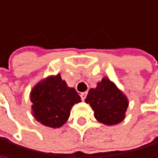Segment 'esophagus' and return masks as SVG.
Returning a JSON list of instances; mask_svg holds the SVG:
<instances>
[{
    "mask_svg": "<svg viewBox=\"0 0 158 158\" xmlns=\"http://www.w3.org/2000/svg\"><path fill=\"white\" fill-rule=\"evenodd\" d=\"M86 95H87V92H83V93H81V94H80V97H81L82 100H84V99L85 98Z\"/></svg>",
    "mask_w": 158,
    "mask_h": 158,
    "instance_id": "34e87169",
    "label": "esophagus"
}]
</instances>
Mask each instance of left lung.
<instances>
[{
	"instance_id": "8db88e82",
	"label": "left lung",
	"mask_w": 158,
	"mask_h": 158,
	"mask_svg": "<svg viewBox=\"0 0 158 158\" xmlns=\"http://www.w3.org/2000/svg\"><path fill=\"white\" fill-rule=\"evenodd\" d=\"M85 101L91 106L97 120L105 125L121 122L129 106L127 97L108 77L98 82L96 88L89 90Z\"/></svg>"
}]
</instances>
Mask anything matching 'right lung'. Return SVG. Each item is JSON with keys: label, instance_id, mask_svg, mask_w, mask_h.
<instances>
[{"label": "right lung", "instance_id": "right-lung-1", "mask_svg": "<svg viewBox=\"0 0 158 158\" xmlns=\"http://www.w3.org/2000/svg\"><path fill=\"white\" fill-rule=\"evenodd\" d=\"M30 101L35 118L44 126L55 129L68 120L73 106L81 102V98L58 73L40 80L30 92Z\"/></svg>", "mask_w": 158, "mask_h": 158}]
</instances>
